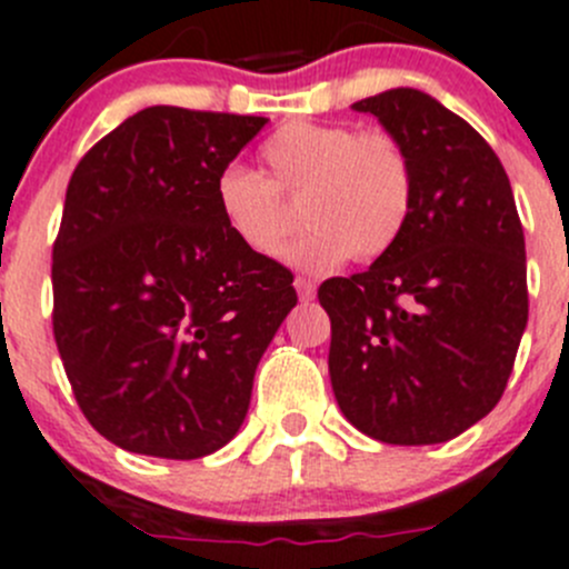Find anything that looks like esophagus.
Returning a JSON list of instances; mask_svg holds the SVG:
<instances>
[{
	"mask_svg": "<svg viewBox=\"0 0 569 569\" xmlns=\"http://www.w3.org/2000/svg\"><path fill=\"white\" fill-rule=\"evenodd\" d=\"M295 289H297V295H300V300H315V295H317L315 280L297 278V280H295Z\"/></svg>",
	"mask_w": 569,
	"mask_h": 569,
	"instance_id": "1",
	"label": "esophagus"
}]
</instances>
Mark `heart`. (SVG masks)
<instances>
[{
  "instance_id": "heart-1",
  "label": "heart",
  "mask_w": 569,
  "mask_h": 569,
  "mask_svg": "<svg viewBox=\"0 0 569 569\" xmlns=\"http://www.w3.org/2000/svg\"><path fill=\"white\" fill-rule=\"evenodd\" d=\"M263 177L230 164L216 179L227 230L258 258H278L295 236V207L311 227L289 260L328 272L342 260H376L396 247L416 204V168L387 131L345 123H286L260 146Z\"/></svg>"
}]
</instances>
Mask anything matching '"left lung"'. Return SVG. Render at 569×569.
Segmentation results:
<instances>
[{
	"label": "left lung",
	"instance_id": "1",
	"mask_svg": "<svg viewBox=\"0 0 569 569\" xmlns=\"http://www.w3.org/2000/svg\"><path fill=\"white\" fill-rule=\"evenodd\" d=\"M353 109L405 142L416 204L368 272L317 291L333 396L381 443H443L497 407L528 326L513 190L491 146L427 92L387 89Z\"/></svg>",
	"mask_w": 569,
	"mask_h": 569
}]
</instances>
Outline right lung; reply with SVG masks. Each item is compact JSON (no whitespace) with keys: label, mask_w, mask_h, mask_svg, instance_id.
<instances>
[{"label":"right lung","mask_w":569,"mask_h":569,"mask_svg":"<svg viewBox=\"0 0 569 569\" xmlns=\"http://www.w3.org/2000/svg\"><path fill=\"white\" fill-rule=\"evenodd\" d=\"M267 117L148 106L89 148L52 247V333L87 421L126 452L196 460L236 438L297 306L236 241L216 179Z\"/></svg>","instance_id":"right-lung-1"}]
</instances>
